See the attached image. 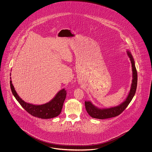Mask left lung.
Masks as SVG:
<instances>
[{"label":"left lung","instance_id":"left-lung-1","mask_svg":"<svg viewBox=\"0 0 152 152\" xmlns=\"http://www.w3.org/2000/svg\"><path fill=\"white\" fill-rule=\"evenodd\" d=\"M127 54L130 58L132 67V81L130 87V92L127 97L121 104L118 106L109 108H99L94 106L91 101H85V106L88 113L89 116L97 119H106L114 117L120 115L128 107L130 101L133 98L137 89V72L135 66V63L129 51H127Z\"/></svg>","mask_w":152,"mask_h":152}]
</instances>
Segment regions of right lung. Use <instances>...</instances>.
<instances>
[{
  "instance_id": "1",
  "label": "right lung",
  "mask_w": 152,
  "mask_h": 152,
  "mask_svg": "<svg viewBox=\"0 0 152 152\" xmlns=\"http://www.w3.org/2000/svg\"><path fill=\"white\" fill-rule=\"evenodd\" d=\"M10 87L16 100L32 116L43 119H48L56 117L60 114L66 95V91L65 89L60 90L50 102L42 105H34L25 102L18 96L11 80H10Z\"/></svg>"
}]
</instances>
